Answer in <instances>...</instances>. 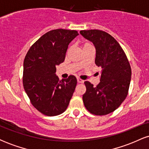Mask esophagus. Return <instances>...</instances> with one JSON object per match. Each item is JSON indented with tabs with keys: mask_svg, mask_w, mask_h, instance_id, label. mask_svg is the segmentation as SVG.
<instances>
[{
	"mask_svg": "<svg viewBox=\"0 0 149 149\" xmlns=\"http://www.w3.org/2000/svg\"><path fill=\"white\" fill-rule=\"evenodd\" d=\"M77 81H78V83H84V80L80 79V78H77Z\"/></svg>",
	"mask_w": 149,
	"mask_h": 149,
	"instance_id": "obj_1",
	"label": "esophagus"
}]
</instances>
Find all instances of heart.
<instances>
[{
	"instance_id": "heart-1",
	"label": "heart",
	"mask_w": 149,
	"mask_h": 149,
	"mask_svg": "<svg viewBox=\"0 0 149 149\" xmlns=\"http://www.w3.org/2000/svg\"><path fill=\"white\" fill-rule=\"evenodd\" d=\"M92 44L91 43H90V42H85L84 44H83V48H85V47H88V46H90V45H91Z\"/></svg>"
}]
</instances>
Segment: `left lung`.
Instances as JSON below:
<instances>
[{
    "label": "left lung",
    "instance_id": "1",
    "mask_svg": "<svg viewBox=\"0 0 149 149\" xmlns=\"http://www.w3.org/2000/svg\"><path fill=\"white\" fill-rule=\"evenodd\" d=\"M80 33L91 41L96 49L95 64L102 68L100 82L96 87L85 81L83 95L87 110L104 116L117 109L127 97L132 71L127 56L117 40L101 30H83Z\"/></svg>",
    "mask_w": 149,
    "mask_h": 149
}]
</instances>
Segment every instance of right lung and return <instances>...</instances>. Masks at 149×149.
<instances>
[{"label": "right lung", "mask_w": 149, "mask_h": 149, "mask_svg": "<svg viewBox=\"0 0 149 149\" xmlns=\"http://www.w3.org/2000/svg\"><path fill=\"white\" fill-rule=\"evenodd\" d=\"M78 35L75 30L59 29L42 36L31 47L24 61L23 85L33 106L47 116L66 111L77 84L69 76L59 80L56 66L64 61L68 46Z\"/></svg>", "instance_id": "right-lung-1"}]
</instances>
